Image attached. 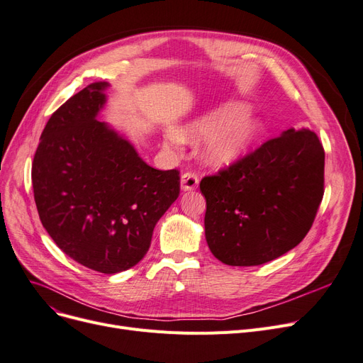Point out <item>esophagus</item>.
Returning a JSON list of instances; mask_svg holds the SVG:
<instances>
[{
    "label": "esophagus",
    "mask_w": 363,
    "mask_h": 363,
    "mask_svg": "<svg viewBox=\"0 0 363 363\" xmlns=\"http://www.w3.org/2000/svg\"><path fill=\"white\" fill-rule=\"evenodd\" d=\"M199 185V177L194 172H185L181 177V188L184 191H193Z\"/></svg>",
    "instance_id": "34e87169"
}]
</instances>
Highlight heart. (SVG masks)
Returning <instances> with one entry per match:
<instances>
[{"mask_svg":"<svg viewBox=\"0 0 363 363\" xmlns=\"http://www.w3.org/2000/svg\"><path fill=\"white\" fill-rule=\"evenodd\" d=\"M261 133V120L246 113L245 104L230 102L188 124L178 136L191 143L211 136L204 151L208 159L215 164H231L255 145Z\"/></svg>","mask_w":363,"mask_h":363,"instance_id":"heart-1","label":"heart"}]
</instances>
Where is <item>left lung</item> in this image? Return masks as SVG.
<instances>
[{
  "label": "left lung",
  "mask_w": 363,
  "mask_h": 363,
  "mask_svg": "<svg viewBox=\"0 0 363 363\" xmlns=\"http://www.w3.org/2000/svg\"><path fill=\"white\" fill-rule=\"evenodd\" d=\"M325 151L310 129H289L204 177V234L215 258L234 267L273 261L301 242L323 199Z\"/></svg>",
  "instance_id": "left-lung-1"
}]
</instances>
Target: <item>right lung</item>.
Segmentation results:
<instances>
[{
  "label": "right lung",
  "mask_w": 363,
  "mask_h": 363,
  "mask_svg": "<svg viewBox=\"0 0 363 363\" xmlns=\"http://www.w3.org/2000/svg\"><path fill=\"white\" fill-rule=\"evenodd\" d=\"M108 83L74 94L47 121L33 162L43 227L78 264L114 274L145 257L152 231L179 196V172L148 166L96 120Z\"/></svg>",
  "instance_id": "obj_1"
}]
</instances>
